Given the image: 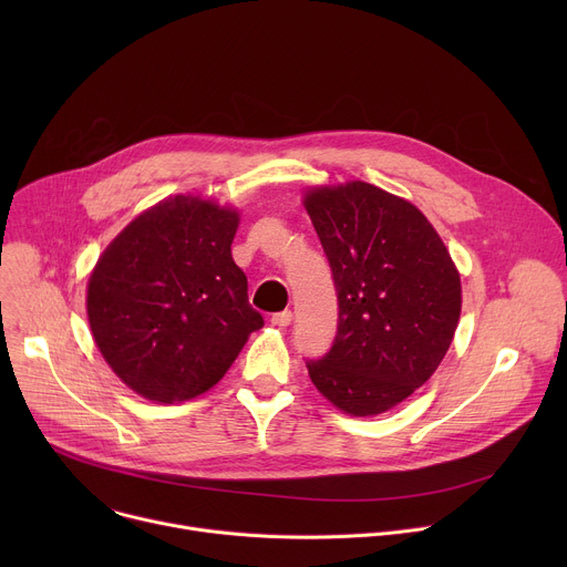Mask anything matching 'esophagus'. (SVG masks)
<instances>
[{"label": "esophagus", "instance_id": "34e87169", "mask_svg": "<svg viewBox=\"0 0 567 567\" xmlns=\"http://www.w3.org/2000/svg\"><path fill=\"white\" fill-rule=\"evenodd\" d=\"M271 326H276V328H287V326H291V311L285 309V311L274 313V316H271Z\"/></svg>", "mask_w": 567, "mask_h": 567}]
</instances>
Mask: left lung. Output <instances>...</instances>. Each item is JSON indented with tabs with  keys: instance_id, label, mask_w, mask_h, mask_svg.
I'll return each instance as SVG.
<instances>
[{
	"instance_id": "8db88e82",
	"label": "left lung",
	"mask_w": 567,
	"mask_h": 567,
	"mask_svg": "<svg viewBox=\"0 0 567 567\" xmlns=\"http://www.w3.org/2000/svg\"><path fill=\"white\" fill-rule=\"evenodd\" d=\"M305 208L339 298L334 343L307 361L309 377L343 413H385L442 363L460 320V274L431 221L372 184L313 188Z\"/></svg>"
}]
</instances>
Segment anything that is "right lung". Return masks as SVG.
Returning a JSON list of instances; mask_svg holds the SVG:
<instances>
[{"instance_id":"add662e5","label":"right lung","mask_w":567,"mask_h":567,"mask_svg":"<svg viewBox=\"0 0 567 567\" xmlns=\"http://www.w3.org/2000/svg\"><path fill=\"white\" fill-rule=\"evenodd\" d=\"M239 217L177 195L130 221L87 287L94 341L134 392L175 403L213 388L265 318L230 256Z\"/></svg>"}]
</instances>
